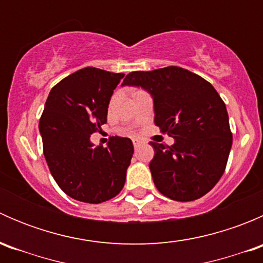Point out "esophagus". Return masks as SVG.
<instances>
[{"instance_id": "esophagus-1", "label": "esophagus", "mask_w": 263, "mask_h": 263, "mask_svg": "<svg viewBox=\"0 0 263 263\" xmlns=\"http://www.w3.org/2000/svg\"><path fill=\"white\" fill-rule=\"evenodd\" d=\"M132 142H134V146H135V148H137L139 146H141V145L144 144L145 141H142L141 139H134V140H132Z\"/></svg>"}]
</instances>
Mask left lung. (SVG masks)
<instances>
[{
    "label": "left lung",
    "mask_w": 263,
    "mask_h": 263,
    "mask_svg": "<svg viewBox=\"0 0 263 263\" xmlns=\"http://www.w3.org/2000/svg\"><path fill=\"white\" fill-rule=\"evenodd\" d=\"M145 89L154 100V122L174 139L150 142L151 176L159 192L174 201H193L221 178L233 144L229 116L213 85L177 67L128 73L122 86Z\"/></svg>",
    "instance_id": "obj_1"
}]
</instances>
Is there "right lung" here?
<instances>
[{
  "mask_svg": "<svg viewBox=\"0 0 263 263\" xmlns=\"http://www.w3.org/2000/svg\"><path fill=\"white\" fill-rule=\"evenodd\" d=\"M124 73L86 67L50 90L39 121L43 153L54 181L75 200L100 203L121 192L134 145L112 137L107 147L94 146L90 136L107 123L113 90Z\"/></svg>",
  "mask_w": 263,
  "mask_h": 263,
  "instance_id": "add662e5",
  "label": "right lung"
}]
</instances>
